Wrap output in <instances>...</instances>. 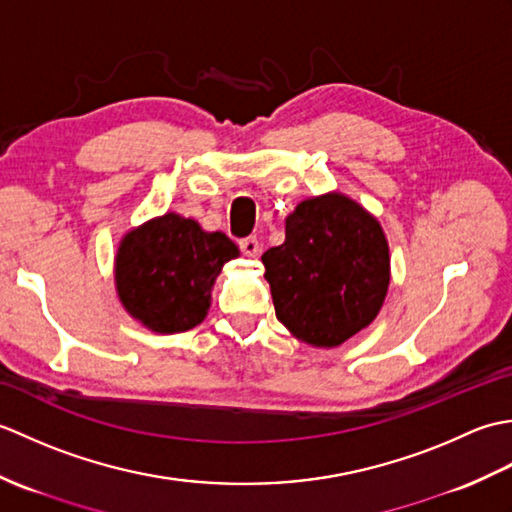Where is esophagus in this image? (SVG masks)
<instances>
[{
    "label": "esophagus",
    "mask_w": 512,
    "mask_h": 512,
    "mask_svg": "<svg viewBox=\"0 0 512 512\" xmlns=\"http://www.w3.org/2000/svg\"><path fill=\"white\" fill-rule=\"evenodd\" d=\"M239 248H242V253L248 257H257L259 250H262V246H259V242H257V237L239 239Z\"/></svg>",
    "instance_id": "34e87169"
}]
</instances>
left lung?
<instances>
[{
  "mask_svg": "<svg viewBox=\"0 0 512 512\" xmlns=\"http://www.w3.org/2000/svg\"><path fill=\"white\" fill-rule=\"evenodd\" d=\"M275 314L317 347H334L367 328L389 286L383 228L341 193L301 202L286 220V242L262 255Z\"/></svg>",
  "mask_w": 512,
  "mask_h": 512,
  "instance_id": "1",
  "label": "left lung"
}]
</instances>
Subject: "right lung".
<instances>
[{
  "instance_id": "add662e5",
  "label": "right lung",
  "mask_w": 512,
  "mask_h": 512,
  "mask_svg": "<svg viewBox=\"0 0 512 512\" xmlns=\"http://www.w3.org/2000/svg\"><path fill=\"white\" fill-rule=\"evenodd\" d=\"M239 255L224 233L167 213L129 233L116 257V288L125 310L160 334L202 323L222 266Z\"/></svg>"
}]
</instances>
